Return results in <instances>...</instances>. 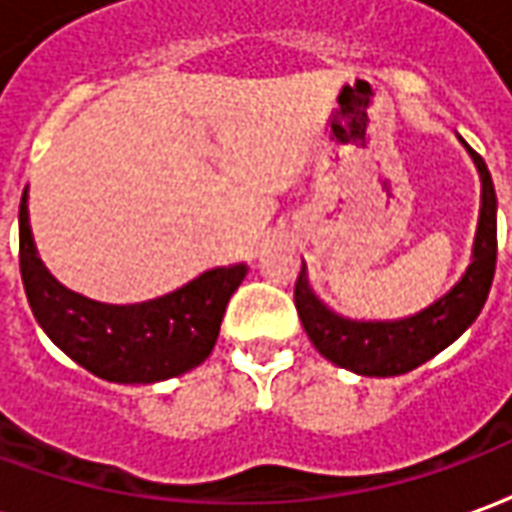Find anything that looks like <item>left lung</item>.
<instances>
[{
	"label": "left lung",
	"mask_w": 512,
	"mask_h": 512,
	"mask_svg": "<svg viewBox=\"0 0 512 512\" xmlns=\"http://www.w3.org/2000/svg\"><path fill=\"white\" fill-rule=\"evenodd\" d=\"M469 153L483 180V208L474 235L472 263L461 282L428 310L403 321H351L329 310L312 293L307 274L301 271L293 290L296 310L312 345L329 362L359 376H403L455 343L477 321L496 271V191L483 158L472 147Z\"/></svg>",
	"instance_id": "1"
}]
</instances>
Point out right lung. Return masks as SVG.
Segmentation results:
<instances>
[{
	"mask_svg": "<svg viewBox=\"0 0 512 512\" xmlns=\"http://www.w3.org/2000/svg\"><path fill=\"white\" fill-rule=\"evenodd\" d=\"M18 263L32 315L51 343L93 376L115 384H156L202 365L216 345L224 307L246 266L213 268L189 285L142 304H101L73 293L38 257L27 189L18 208Z\"/></svg>",
	"mask_w": 512,
	"mask_h": 512,
	"instance_id": "right-lung-1",
	"label": "right lung"
}]
</instances>
